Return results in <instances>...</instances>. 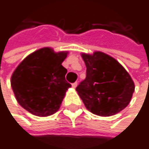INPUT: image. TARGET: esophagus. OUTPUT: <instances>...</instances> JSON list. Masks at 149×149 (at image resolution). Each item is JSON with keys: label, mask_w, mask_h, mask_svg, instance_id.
I'll use <instances>...</instances> for the list:
<instances>
[{"label": "esophagus", "mask_w": 149, "mask_h": 149, "mask_svg": "<svg viewBox=\"0 0 149 149\" xmlns=\"http://www.w3.org/2000/svg\"><path fill=\"white\" fill-rule=\"evenodd\" d=\"M72 86L73 88H76V87L77 86V82H75V83H73V84H72Z\"/></svg>", "instance_id": "34e87169"}]
</instances>
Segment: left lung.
Segmentation results:
<instances>
[{"label":"left lung","mask_w":149,"mask_h":149,"mask_svg":"<svg viewBox=\"0 0 149 149\" xmlns=\"http://www.w3.org/2000/svg\"><path fill=\"white\" fill-rule=\"evenodd\" d=\"M86 77L76 88L86 109L101 116H113L131 100L134 84L128 72L114 58L102 52L82 53Z\"/></svg>","instance_id":"obj_1"}]
</instances>
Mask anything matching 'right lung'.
Returning <instances> with one entry per match:
<instances>
[{"label": "right lung", "instance_id": "1", "mask_svg": "<svg viewBox=\"0 0 149 149\" xmlns=\"http://www.w3.org/2000/svg\"><path fill=\"white\" fill-rule=\"evenodd\" d=\"M68 52H55L44 47L28 55L15 69L11 86L17 102L37 116L57 112L72 86L65 80L67 70L62 65Z\"/></svg>", "mask_w": 149, "mask_h": 149}]
</instances>
